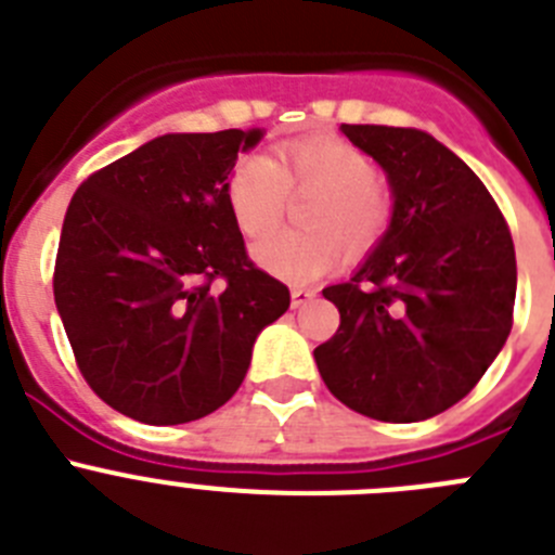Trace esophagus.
Here are the masks:
<instances>
[{
	"label": "esophagus",
	"instance_id": "34e87169",
	"mask_svg": "<svg viewBox=\"0 0 555 555\" xmlns=\"http://www.w3.org/2000/svg\"><path fill=\"white\" fill-rule=\"evenodd\" d=\"M289 298H293V307H304V304H309L314 298V289L293 287L289 289Z\"/></svg>",
	"mask_w": 555,
	"mask_h": 555
}]
</instances>
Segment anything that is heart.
<instances>
[{
    "label": "heart",
    "instance_id": "b5f03b06",
    "mask_svg": "<svg viewBox=\"0 0 555 555\" xmlns=\"http://www.w3.org/2000/svg\"><path fill=\"white\" fill-rule=\"evenodd\" d=\"M367 152L337 138L282 143L266 154L237 159L227 179V207L246 237H266L282 223L289 196H314L304 209L307 232L273 234L254 246V259L287 282H312L337 262L339 246L351 257L371 251L392 218Z\"/></svg>",
    "mask_w": 555,
    "mask_h": 555
}]
</instances>
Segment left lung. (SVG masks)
I'll list each match as a JSON object with an SVG mask.
<instances>
[{
  "instance_id": "left-lung-1",
  "label": "left lung",
  "mask_w": 555,
  "mask_h": 555,
  "mask_svg": "<svg viewBox=\"0 0 555 555\" xmlns=\"http://www.w3.org/2000/svg\"><path fill=\"white\" fill-rule=\"evenodd\" d=\"M339 129L384 168L396 202L351 282L323 289L339 328L314 348V362L353 412L426 421L476 387L512 332V232L481 179L428 132Z\"/></svg>"
}]
</instances>
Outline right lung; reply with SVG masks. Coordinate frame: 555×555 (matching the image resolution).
I'll use <instances>...</instances> for the list:
<instances>
[{
  "instance_id": "obj_1",
  "label": "right lung",
  "mask_w": 555,
  "mask_h": 555,
  "mask_svg": "<svg viewBox=\"0 0 555 555\" xmlns=\"http://www.w3.org/2000/svg\"><path fill=\"white\" fill-rule=\"evenodd\" d=\"M262 129L163 134L79 184L54 262V304L79 373L149 426L216 412L289 289L248 259L227 207L237 152Z\"/></svg>"
}]
</instances>
